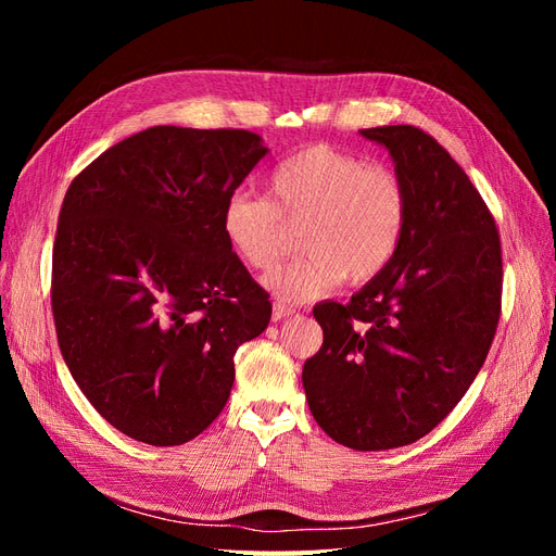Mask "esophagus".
<instances>
[{"label": "esophagus", "instance_id": "34e87169", "mask_svg": "<svg viewBox=\"0 0 556 556\" xmlns=\"http://www.w3.org/2000/svg\"><path fill=\"white\" fill-rule=\"evenodd\" d=\"M296 311L292 308V306H288V304H282V301H276L274 304V323H280V319H285V317H290V315H294Z\"/></svg>", "mask_w": 556, "mask_h": 556}]
</instances>
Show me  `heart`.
<instances>
[{
    "mask_svg": "<svg viewBox=\"0 0 556 556\" xmlns=\"http://www.w3.org/2000/svg\"><path fill=\"white\" fill-rule=\"evenodd\" d=\"M268 197L237 192L223 211V233L245 266L268 274L292 248L306 252L266 285L282 299H317L345 280L359 288L392 264L408 229L410 199L384 164L327 143L301 148L268 176Z\"/></svg>",
    "mask_w": 556,
    "mask_h": 556,
    "instance_id": "1",
    "label": "heart"
}]
</instances>
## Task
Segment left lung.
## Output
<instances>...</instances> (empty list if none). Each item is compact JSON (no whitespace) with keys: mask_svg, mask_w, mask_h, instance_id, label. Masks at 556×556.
<instances>
[{"mask_svg":"<svg viewBox=\"0 0 556 556\" xmlns=\"http://www.w3.org/2000/svg\"><path fill=\"white\" fill-rule=\"evenodd\" d=\"M362 134L396 162L408 229L350 304L313 308L325 341L301 380L329 439L371 452L422 439L476 380L498 327L503 260L494 215L439 141L413 125Z\"/></svg>","mask_w":556,"mask_h":556,"instance_id":"1","label":"left lung"}]
</instances>
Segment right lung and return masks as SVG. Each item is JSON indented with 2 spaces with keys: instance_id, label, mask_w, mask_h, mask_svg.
<instances>
[{
  "instance_id": "obj_1",
  "label": "right lung",
  "mask_w": 556,
  "mask_h": 556,
  "mask_svg": "<svg viewBox=\"0 0 556 556\" xmlns=\"http://www.w3.org/2000/svg\"><path fill=\"white\" fill-rule=\"evenodd\" d=\"M264 155L248 129L160 125L109 148L64 194L58 343L94 410L134 441L204 431L229 399L239 345L271 319L223 233L227 199Z\"/></svg>"
}]
</instances>
